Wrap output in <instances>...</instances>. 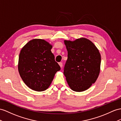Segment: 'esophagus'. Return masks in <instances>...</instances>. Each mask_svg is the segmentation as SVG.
<instances>
[{
  "mask_svg": "<svg viewBox=\"0 0 121 121\" xmlns=\"http://www.w3.org/2000/svg\"><path fill=\"white\" fill-rule=\"evenodd\" d=\"M59 64L60 67L62 69V66H63V63L62 62H59Z\"/></svg>",
  "mask_w": 121,
  "mask_h": 121,
  "instance_id": "esophagus-1",
  "label": "esophagus"
}]
</instances>
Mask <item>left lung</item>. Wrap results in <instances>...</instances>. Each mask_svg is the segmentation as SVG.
Here are the masks:
<instances>
[{
    "mask_svg": "<svg viewBox=\"0 0 121 121\" xmlns=\"http://www.w3.org/2000/svg\"><path fill=\"white\" fill-rule=\"evenodd\" d=\"M64 44L68 55L63 73L68 84L75 91L87 90L100 73L101 58L98 49L85 38L64 40Z\"/></svg>",
    "mask_w": 121,
    "mask_h": 121,
    "instance_id": "obj_1",
    "label": "left lung"
}]
</instances>
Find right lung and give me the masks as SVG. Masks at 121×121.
Masks as SVG:
<instances>
[{"mask_svg": "<svg viewBox=\"0 0 121 121\" xmlns=\"http://www.w3.org/2000/svg\"><path fill=\"white\" fill-rule=\"evenodd\" d=\"M52 45L45 40L34 39L20 51L18 71L24 83L37 91L46 90L50 86L60 67L51 52Z\"/></svg>", "mask_w": 121, "mask_h": 121, "instance_id": "add662e5", "label": "right lung"}]
</instances>
